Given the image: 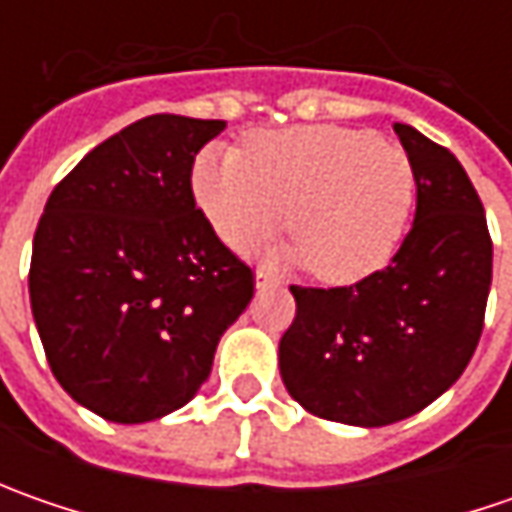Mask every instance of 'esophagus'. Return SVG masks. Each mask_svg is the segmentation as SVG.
Instances as JSON below:
<instances>
[{
    "label": "esophagus",
    "mask_w": 512,
    "mask_h": 512,
    "mask_svg": "<svg viewBox=\"0 0 512 512\" xmlns=\"http://www.w3.org/2000/svg\"><path fill=\"white\" fill-rule=\"evenodd\" d=\"M279 285V279L276 276H270L267 270H256V290H267V287H276Z\"/></svg>",
    "instance_id": "obj_1"
}]
</instances>
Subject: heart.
Wrapping results in <instances>:
<instances>
[{
	"mask_svg": "<svg viewBox=\"0 0 512 512\" xmlns=\"http://www.w3.org/2000/svg\"><path fill=\"white\" fill-rule=\"evenodd\" d=\"M193 196L230 247L256 245L287 210V259L327 285H353L396 256L416 205V170L399 145L367 130H259L245 150H202Z\"/></svg>",
	"mask_w": 512,
	"mask_h": 512,
	"instance_id": "heart-1",
	"label": "heart"
}]
</instances>
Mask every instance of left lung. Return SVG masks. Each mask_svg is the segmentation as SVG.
<instances>
[{
  "label": "left lung",
  "instance_id": "left-lung-1",
  "mask_svg": "<svg viewBox=\"0 0 512 512\" xmlns=\"http://www.w3.org/2000/svg\"><path fill=\"white\" fill-rule=\"evenodd\" d=\"M416 170V219L393 262L350 287H290L296 319L279 342L287 393L307 413L384 427L436 402L484 327L493 242L459 159L393 125Z\"/></svg>",
  "mask_w": 512,
  "mask_h": 512
}]
</instances>
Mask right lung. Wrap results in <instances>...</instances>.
Here are the masks:
<instances>
[{
  "mask_svg": "<svg viewBox=\"0 0 512 512\" xmlns=\"http://www.w3.org/2000/svg\"><path fill=\"white\" fill-rule=\"evenodd\" d=\"M222 119L156 113L53 187L33 236L30 307L56 382L119 424L162 419L207 382L253 270L196 207V153Z\"/></svg>",
  "mask_w": 512,
  "mask_h": 512,
  "instance_id": "right-lung-1",
  "label": "right lung"
}]
</instances>
